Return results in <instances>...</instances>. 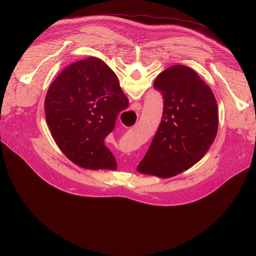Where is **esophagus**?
<instances>
[{"mask_svg":"<svg viewBox=\"0 0 256 256\" xmlns=\"http://www.w3.org/2000/svg\"><path fill=\"white\" fill-rule=\"evenodd\" d=\"M140 109H142V105L140 103H134L132 105V110H134L136 114V116H138V112Z\"/></svg>","mask_w":256,"mask_h":256,"instance_id":"1","label":"esophagus"}]
</instances>
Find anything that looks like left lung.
I'll return each instance as SVG.
<instances>
[{
	"mask_svg": "<svg viewBox=\"0 0 256 256\" xmlns=\"http://www.w3.org/2000/svg\"><path fill=\"white\" fill-rule=\"evenodd\" d=\"M154 89L163 98V116L138 171L168 178L206 153L218 132V105L210 88L182 64L160 72Z\"/></svg>",
	"mask_w": 256,
	"mask_h": 256,
	"instance_id": "obj_1",
	"label": "left lung"
}]
</instances>
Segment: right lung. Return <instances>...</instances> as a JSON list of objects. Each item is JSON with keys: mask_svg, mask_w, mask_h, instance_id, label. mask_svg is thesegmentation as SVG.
<instances>
[{"mask_svg": "<svg viewBox=\"0 0 256 256\" xmlns=\"http://www.w3.org/2000/svg\"><path fill=\"white\" fill-rule=\"evenodd\" d=\"M44 107L52 138L72 162L86 169H116L104 138L128 100L103 60L89 58L66 68L50 85Z\"/></svg>", "mask_w": 256, "mask_h": 256, "instance_id": "obj_1", "label": "right lung"}]
</instances>
